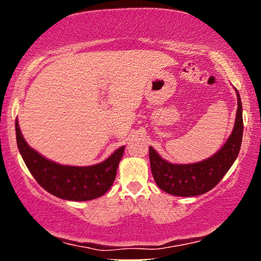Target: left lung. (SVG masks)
Here are the masks:
<instances>
[{"instance_id": "left-lung-1", "label": "left lung", "mask_w": 261, "mask_h": 261, "mask_svg": "<svg viewBox=\"0 0 261 261\" xmlns=\"http://www.w3.org/2000/svg\"><path fill=\"white\" fill-rule=\"evenodd\" d=\"M238 112L230 137L219 152L210 158L194 164H172L164 160L154 148L149 147V162L155 183L163 191L174 196L190 197L205 194L216 187L233 165L240 152L244 121L240 95Z\"/></svg>"}]
</instances>
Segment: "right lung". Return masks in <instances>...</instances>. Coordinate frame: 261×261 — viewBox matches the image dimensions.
Wrapping results in <instances>:
<instances>
[{"instance_id": "add662e5", "label": "right lung", "mask_w": 261, "mask_h": 261, "mask_svg": "<svg viewBox=\"0 0 261 261\" xmlns=\"http://www.w3.org/2000/svg\"><path fill=\"white\" fill-rule=\"evenodd\" d=\"M16 142L20 154L32 176L49 194L67 201H90L101 197L112 187L124 146L105 162L91 166L60 165L30 147L15 121Z\"/></svg>"}]
</instances>
